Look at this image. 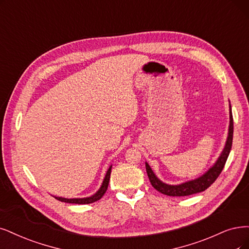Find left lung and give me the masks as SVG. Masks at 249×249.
<instances>
[{
  "label": "left lung",
  "instance_id": "obj_1",
  "mask_svg": "<svg viewBox=\"0 0 249 249\" xmlns=\"http://www.w3.org/2000/svg\"><path fill=\"white\" fill-rule=\"evenodd\" d=\"M229 107H230V124H229V131H228L226 144L223 152L220 153L219 157L217 158V160L215 161V163L213 165V166H211L204 174H202L201 177L195 179L188 180L186 182L179 183V185H168V183H165L160 178H158V177L156 176L155 172L148 164V162H145L146 173H148V177L152 183V186L156 190L162 193L164 195L180 197V196H189L193 194H197V193L205 191L207 188H209L211 185H213V183L215 181V179L218 178L220 172H222V170L224 169L226 161L229 157L230 151H231V148H232L234 126H233V116H232L231 105H229Z\"/></svg>",
  "mask_w": 249,
  "mask_h": 249
}]
</instances>
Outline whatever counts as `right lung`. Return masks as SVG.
<instances>
[{
    "instance_id": "add662e5",
    "label": "right lung",
    "mask_w": 249,
    "mask_h": 249,
    "mask_svg": "<svg viewBox=\"0 0 249 249\" xmlns=\"http://www.w3.org/2000/svg\"><path fill=\"white\" fill-rule=\"evenodd\" d=\"M110 171H112V165L108 167L106 177L104 178L103 183H101L100 188L98 189V191L90 197H86V198H63V197H56L53 196L55 199H57L58 201L61 202H66V203H75V204H89V203H93V202L99 200L101 197L105 195V193L107 190V186H108V181H109V178H110Z\"/></svg>"
}]
</instances>
